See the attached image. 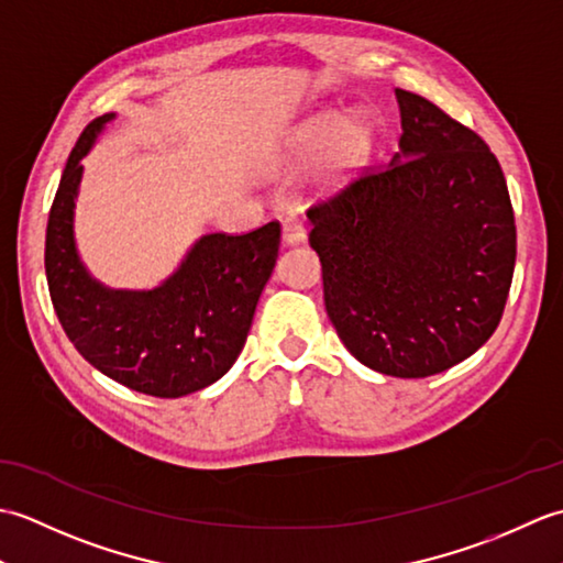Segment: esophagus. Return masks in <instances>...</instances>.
<instances>
[{
  "mask_svg": "<svg viewBox=\"0 0 563 563\" xmlns=\"http://www.w3.org/2000/svg\"><path fill=\"white\" fill-rule=\"evenodd\" d=\"M307 239V230L305 224L297 220V218H285L283 220V244L285 246H295V244H302Z\"/></svg>",
  "mask_w": 563,
  "mask_h": 563,
  "instance_id": "esophagus-1",
  "label": "esophagus"
}]
</instances>
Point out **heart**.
Instances as JSON below:
<instances>
[{
    "mask_svg": "<svg viewBox=\"0 0 563 563\" xmlns=\"http://www.w3.org/2000/svg\"><path fill=\"white\" fill-rule=\"evenodd\" d=\"M327 142H331L327 157L331 176H353L367 162L369 150H373V125L361 115L343 121L341 113H321L307 121L290 137V152L297 159H307Z\"/></svg>",
    "mask_w": 563,
    "mask_h": 563,
    "instance_id": "heart-1",
    "label": "heart"
}]
</instances>
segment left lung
<instances>
[{
  "instance_id": "1",
  "label": "left lung",
  "mask_w": 563,
  "mask_h": 563,
  "mask_svg": "<svg viewBox=\"0 0 563 563\" xmlns=\"http://www.w3.org/2000/svg\"><path fill=\"white\" fill-rule=\"evenodd\" d=\"M399 152L307 210L331 324L357 361L428 377L492 339L516 268V214L486 142L397 89Z\"/></svg>"
}]
</instances>
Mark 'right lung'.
<instances>
[{
    "mask_svg": "<svg viewBox=\"0 0 563 563\" xmlns=\"http://www.w3.org/2000/svg\"><path fill=\"white\" fill-rule=\"evenodd\" d=\"M106 113L84 128L59 178L45 232V275L55 314L84 361L121 385L176 399L218 382L242 353L280 224L246 234H206L152 290H111L93 280L75 244V200Z\"/></svg>",
    "mask_w": 563,
    "mask_h": 563,
    "instance_id": "add662e5",
    "label": "right lung"
}]
</instances>
